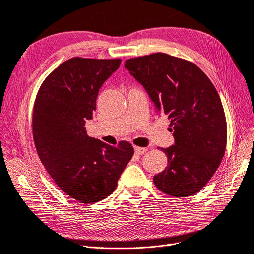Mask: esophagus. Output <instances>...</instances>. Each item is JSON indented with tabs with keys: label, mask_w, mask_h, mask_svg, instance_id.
Returning <instances> with one entry per match:
<instances>
[{
	"label": "esophagus",
	"mask_w": 254,
	"mask_h": 254,
	"mask_svg": "<svg viewBox=\"0 0 254 254\" xmlns=\"http://www.w3.org/2000/svg\"><path fill=\"white\" fill-rule=\"evenodd\" d=\"M134 149H135V152L137 153V154H140V155H141V154H144L146 151H147V149L145 148V147H140V146H134Z\"/></svg>",
	"instance_id": "obj_1"
}]
</instances>
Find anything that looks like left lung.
Segmentation results:
<instances>
[{
    "label": "left lung",
    "instance_id": "8db88e82",
    "mask_svg": "<svg viewBox=\"0 0 254 254\" xmlns=\"http://www.w3.org/2000/svg\"><path fill=\"white\" fill-rule=\"evenodd\" d=\"M125 67L145 88L157 114H165L173 127L175 145L160 148L167 166L154 176V184L176 198L200 191L226 149L227 124L218 91L198 65L166 53L128 59Z\"/></svg>",
    "mask_w": 254,
    "mask_h": 254
}]
</instances>
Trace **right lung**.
Masks as SVG:
<instances>
[{"mask_svg":"<svg viewBox=\"0 0 254 254\" xmlns=\"http://www.w3.org/2000/svg\"><path fill=\"white\" fill-rule=\"evenodd\" d=\"M121 60L72 58L45 78L36 94L32 134L37 155L60 189L92 204L106 199L134 155L133 145L112 146L89 137L84 124L96 110L102 83Z\"/></svg>","mask_w":254,"mask_h":254,"instance_id":"1","label":"right lung"}]
</instances>
